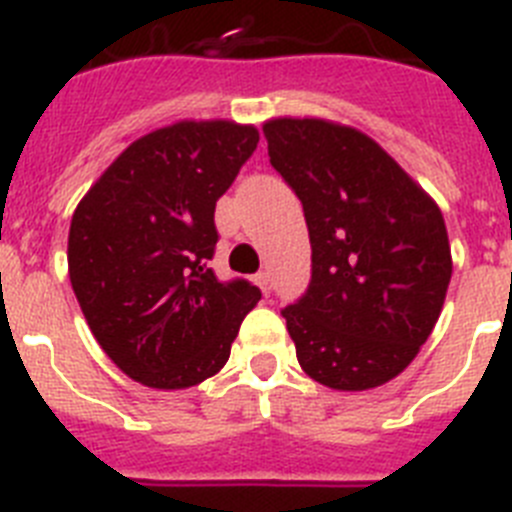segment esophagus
<instances>
[{"mask_svg": "<svg viewBox=\"0 0 512 512\" xmlns=\"http://www.w3.org/2000/svg\"><path fill=\"white\" fill-rule=\"evenodd\" d=\"M256 284H259L261 292L269 294V271H259V274H256Z\"/></svg>", "mask_w": 512, "mask_h": 512, "instance_id": "esophagus-1", "label": "esophagus"}]
</instances>
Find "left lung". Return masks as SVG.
Instances as JSON below:
<instances>
[{
    "label": "left lung",
    "instance_id": "obj_1",
    "mask_svg": "<svg viewBox=\"0 0 512 512\" xmlns=\"http://www.w3.org/2000/svg\"><path fill=\"white\" fill-rule=\"evenodd\" d=\"M274 170L302 200L312 281L284 309L312 381L368 391L409 368L442 314L452 248L442 210L378 142L327 119L264 124Z\"/></svg>",
    "mask_w": 512,
    "mask_h": 512
}]
</instances>
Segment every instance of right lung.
I'll return each mask as SVG.
<instances>
[{
  "mask_svg": "<svg viewBox=\"0 0 512 512\" xmlns=\"http://www.w3.org/2000/svg\"><path fill=\"white\" fill-rule=\"evenodd\" d=\"M256 144L251 124L175 121L131 142L75 208L70 284L103 353L131 381L180 391L228 363L261 292L208 269L213 215Z\"/></svg>",
  "mask_w": 512,
  "mask_h": 512,
  "instance_id": "1",
  "label": "right lung"
}]
</instances>
